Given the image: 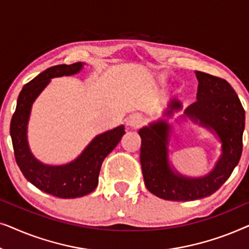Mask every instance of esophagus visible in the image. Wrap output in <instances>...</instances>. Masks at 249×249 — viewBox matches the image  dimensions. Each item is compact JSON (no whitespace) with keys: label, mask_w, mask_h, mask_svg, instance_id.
<instances>
[{"label":"esophagus","mask_w":249,"mask_h":249,"mask_svg":"<svg viewBox=\"0 0 249 249\" xmlns=\"http://www.w3.org/2000/svg\"><path fill=\"white\" fill-rule=\"evenodd\" d=\"M142 124H144V120H142V118L141 117V115H132V117L129 118L127 121V124L129 125V127H131L132 129L141 128Z\"/></svg>","instance_id":"obj_1"}]
</instances>
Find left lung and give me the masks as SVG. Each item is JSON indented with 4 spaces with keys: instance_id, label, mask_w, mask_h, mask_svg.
Wrapping results in <instances>:
<instances>
[{
    "instance_id": "1",
    "label": "left lung",
    "mask_w": 249,
    "mask_h": 249,
    "mask_svg": "<svg viewBox=\"0 0 249 249\" xmlns=\"http://www.w3.org/2000/svg\"><path fill=\"white\" fill-rule=\"evenodd\" d=\"M195 73L198 80L197 101L185 108L182 118H189L212 130L222 144V154L206 176H182L169 162L171 125L165 120H159L142 127L138 134L142 138L141 164L145 186L162 199L185 202L212 195L231 176L243 152L245 110L236 91L222 78L200 71ZM181 108V102L173 98L164 115L171 117Z\"/></svg>"
}]
</instances>
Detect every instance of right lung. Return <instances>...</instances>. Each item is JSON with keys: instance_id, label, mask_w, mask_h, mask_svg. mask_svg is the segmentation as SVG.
Wrapping results in <instances>:
<instances>
[{"instance_id": "1", "label": "right lung", "mask_w": 249, "mask_h": 249, "mask_svg": "<svg viewBox=\"0 0 249 249\" xmlns=\"http://www.w3.org/2000/svg\"><path fill=\"white\" fill-rule=\"evenodd\" d=\"M83 66L84 63L77 62L51 67L26 84L19 94L10 124L15 158L22 175L42 192L59 198H77L93 192L97 187L104 159L125 134L124 125H119L96 136L76 160L63 165L44 164L30 152L27 125L33 103L52 78L72 76L79 72Z\"/></svg>"}]
</instances>
